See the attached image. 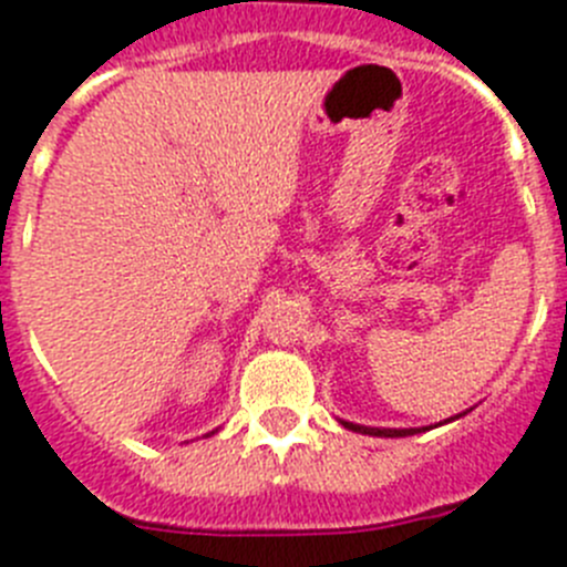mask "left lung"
<instances>
[{"mask_svg":"<svg viewBox=\"0 0 567 567\" xmlns=\"http://www.w3.org/2000/svg\"><path fill=\"white\" fill-rule=\"evenodd\" d=\"M348 431L368 433V436H411V433H420L416 427H365V425H353V422H342Z\"/></svg>","mask_w":567,"mask_h":567,"instance_id":"8db88e82","label":"left lung"}]
</instances>
